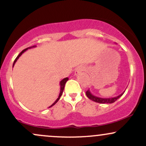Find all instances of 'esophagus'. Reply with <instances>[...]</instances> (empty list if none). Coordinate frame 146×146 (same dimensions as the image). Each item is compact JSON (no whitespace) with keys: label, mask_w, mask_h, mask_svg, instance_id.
Wrapping results in <instances>:
<instances>
[{"label":"esophagus","mask_w":146,"mask_h":146,"mask_svg":"<svg viewBox=\"0 0 146 146\" xmlns=\"http://www.w3.org/2000/svg\"><path fill=\"white\" fill-rule=\"evenodd\" d=\"M84 68L83 66H78L75 71V75H78L79 73H81L82 71H84Z\"/></svg>","instance_id":"esophagus-1"}]
</instances>
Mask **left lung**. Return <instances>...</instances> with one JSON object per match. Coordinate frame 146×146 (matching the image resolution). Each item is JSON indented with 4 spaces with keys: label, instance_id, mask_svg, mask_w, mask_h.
I'll return each instance as SVG.
<instances>
[{
    "label": "left lung",
    "instance_id": "obj_1",
    "mask_svg": "<svg viewBox=\"0 0 146 146\" xmlns=\"http://www.w3.org/2000/svg\"><path fill=\"white\" fill-rule=\"evenodd\" d=\"M124 92L125 91H123L121 94H120L119 95H118V96L117 97H114V98H99V97L95 96V95H93L91 93V92H90V90L88 89L86 91V95L90 100H92V101L93 102H98V103H100V104H112V103H114L115 101H117L120 97H121L123 93H124Z\"/></svg>",
    "mask_w": 146,
    "mask_h": 146
}]
</instances>
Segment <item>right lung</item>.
<instances>
[{
    "instance_id": "obj_1",
    "label": "right lung",
    "mask_w": 146,
    "mask_h": 146,
    "mask_svg": "<svg viewBox=\"0 0 146 146\" xmlns=\"http://www.w3.org/2000/svg\"><path fill=\"white\" fill-rule=\"evenodd\" d=\"M36 46H30V47H28V48H25V49H24V50H23V51H22L21 53H20V54L18 55V56H17V58H16V59H15V60H14V64H13V67H14V64H15V63L16 62V61H17L18 60V58H20V57H21V56L22 54H23V53H24V52H25L27 51V50H28V49H29V48H34V47H36ZM68 80V78H64L62 80H61V81H60V94H59V96H58V99H57V100H56V101H55V102L53 104H52L49 107H48V108H50V107H51V106H53V105H55L57 103V102H58V100H60V97L62 96V93H63V90H64V86H65V84H66V82H67Z\"/></svg>"
}]
</instances>
